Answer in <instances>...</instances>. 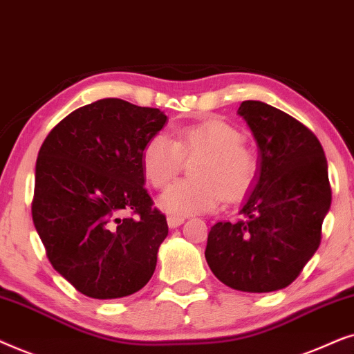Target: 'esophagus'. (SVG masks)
<instances>
[{"label":"esophagus","mask_w":354,"mask_h":354,"mask_svg":"<svg viewBox=\"0 0 354 354\" xmlns=\"http://www.w3.org/2000/svg\"><path fill=\"white\" fill-rule=\"evenodd\" d=\"M167 221H168V226H169V228H178V226H181L183 223H185V218H183V216H174V215H169L168 218H167Z\"/></svg>","instance_id":"obj_1"}]
</instances>
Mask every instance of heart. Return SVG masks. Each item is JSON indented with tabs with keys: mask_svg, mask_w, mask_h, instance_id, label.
I'll return each mask as SVG.
<instances>
[{
	"mask_svg": "<svg viewBox=\"0 0 354 354\" xmlns=\"http://www.w3.org/2000/svg\"><path fill=\"white\" fill-rule=\"evenodd\" d=\"M191 167L192 180L173 183L158 197V207L174 216L214 210L221 196L239 199L256 176V160L241 144V134L221 120L186 126L171 139L153 134L142 150L145 178L155 187L167 186L181 171L183 160L197 158Z\"/></svg>",
	"mask_w": 354,
	"mask_h": 354,
	"instance_id": "obj_1",
	"label": "heart"
}]
</instances>
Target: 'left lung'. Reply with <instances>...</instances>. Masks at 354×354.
Returning a JSON list of instances; mask_svg holds the SVG:
<instances>
[{
  "label": "left lung",
  "mask_w": 354,
  "mask_h": 354,
  "mask_svg": "<svg viewBox=\"0 0 354 354\" xmlns=\"http://www.w3.org/2000/svg\"><path fill=\"white\" fill-rule=\"evenodd\" d=\"M259 149V167L238 223L218 221L207 238L210 270L230 288L270 293L293 283L320 244L332 204L317 138L279 108L246 100L238 108Z\"/></svg>",
  "instance_id": "1"
}]
</instances>
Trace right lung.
<instances>
[{"mask_svg": "<svg viewBox=\"0 0 354 354\" xmlns=\"http://www.w3.org/2000/svg\"><path fill=\"white\" fill-rule=\"evenodd\" d=\"M165 122L158 108L103 98L41 144L32 218L51 266L88 298L129 296L152 279L168 225L144 187L142 150Z\"/></svg>", "mask_w": 354, "mask_h": 354, "instance_id": "1", "label": "right lung"}]
</instances>
